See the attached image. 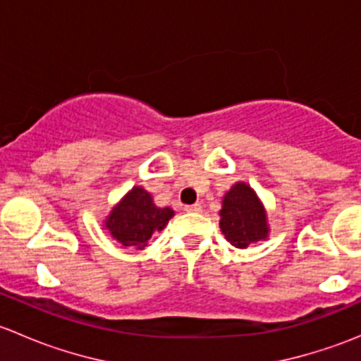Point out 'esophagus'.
<instances>
[{
  "mask_svg": "<svg viewBox=\"0 0 361 361\" xmlns=\"http://www.w3.org/2000/svg\"><path fill=\"white\" fill-rule=\"evenodd\" d=\"M185 211L187 213H201L202 206L201 204H192V206H185Z\"/></svg>",
  "mask_w": 361,
  "mask_h": 361,
  "instance_id": "1",
  "label": "esophagus"
}]
</instances>
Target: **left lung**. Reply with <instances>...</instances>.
Listing matches in <instances>:
<instances>
[{"mask_svg":"<svg viewBox=\"0 0 361 361\" xmlns=\"http://www.w3.org/2000/svg\"><path fill=\"white\" fill-rule=\"evenodd\" d=\"M220 231L235 248H248L269 238V220L264 202L245 181H238L221 199Z\"/></svg>","mask_w":361,"mask_h":361,"instance_id":"left-lung-1","label":"left lung"}]
</instances>
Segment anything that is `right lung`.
I'll return each mask as SVG.
<instances>
[{
    "mask_svg": "<svg viewBox=\"0 0 361 361\" xmlns=\"http://www.w3.org/2000/svg\"><path fill=\"white\" fill-rule=\"evenodd\" d=\"M173 216L171 207L155 206L150 192L133 187L111 207L103 227L126 248L145 250L152 235L164 231Z\"/></svg>",
    "mask_w": 361,
    "mask_h": 361,
    "instance_id": "1",
    "label": "right lung"
}]
</instances>
